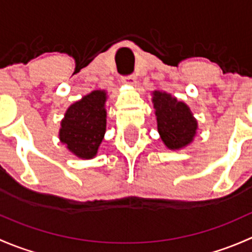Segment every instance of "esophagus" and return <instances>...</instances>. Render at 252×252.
<instances>
[{
	"mask_svg": "<svg viewBox=\"0 0 252 252\" xmlns=\"http://www.w3.org/2000/svg\"><path fill=\"white\" fill-rule=\"evenodd\" d=\"M122 80L126 84H130V85H135L136 83V78L134 75H126V77L122 78Z\"/></svg>",
	"mask_w": 252,
	"mask_h": 252,
	"instance_id": "obj_1",
	"label": "esophagus"
}]
</instances>
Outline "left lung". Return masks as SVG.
Returning <instances> with one entry per match:
<instances>
[{"mask_svg":"<svg viewBox=\"0 0 252 252\" xmlns=\"http://www.w3.org/2000/svg\"><path fill=\"white\" fill-rule=\"evenodd\" d=\"M152 102L156 110L158 133L168 149L178 150L192 141L197 123L184 102L159 91L154 93Z\"/></svg>","mask_w":252,"mask_h":252,"instance_id":"obj_1","label":"left lung"}]
</instances>
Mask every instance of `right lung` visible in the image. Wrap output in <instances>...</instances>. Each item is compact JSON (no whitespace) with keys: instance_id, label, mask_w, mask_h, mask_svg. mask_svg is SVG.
Returning <instances> with one entry per match:
<instances>
[{"instance_id":"right-lung-1","label":"right lung","mask_w":252,"mask_h":252,"mask_svg":"<svg viewBox=\"0 0 252 252\" xmlns=\"http://www.w3.org/2000/svg\"><path fill=\"white\" fill-rule=\"evenodd\" d=\"M106 93L96 90L73 103L62 121L60 139L80 158H93L106 131Z\"/></svg>"}]
</instances>
